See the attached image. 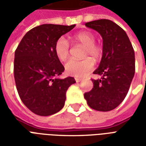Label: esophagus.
<instances>
[{
  "label": "esophagus",
  "mask_w": 146,
  "mask_h": 146,
  "mask_svg": "<svg viewBox=\"0 0 146 146\" xmlns=\"http://www.w3.org/2000/svg\"><path fill=\"white\" fill-rule=\"evenodd\" d=\"M75 80H76V83H80L81 80H82L80 79V78H75Z\"/></svg>",
  "instance_id": "34e87169"
}]
</instances>
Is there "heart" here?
Returning <instances> with one entry per match:
<instances>
[{
    "instance_id": "heart-1",
    "label": "heart",
    "mask_w": 146,
    "mask_h": 146,
    "mask_svg": "<svg viewBox=\"0 0 146 146\" xmlns=\"http://www.w3.org/2000/svg\"><path fill=\"white\" fill-rule=\"evenodd\" d=\"M73 41L84 46L83 50V57H92L98 61L102 54V49L100 46L95 44V37L90 32H80L73 36ZM54 52L58 59L62 62L66 61L70 55V44L63 36L58 39L54 46ZM94 62L90 58L83 60L68 61L65 65V71L67 75L76 77H83L93 70Z\"/></svg>"
}]
</instances>
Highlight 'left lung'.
Wrapping results in <instances>:
<instances>
[{
  "label": "left lung",
  "instance_id": "1",
  "mask_svg": "<svg viewBox=\"0 0 146 146\" xmlns=\"http://www.w3.org/2000/svg\"><path fill=\"white\" fill-rule=\"evenodd\" d=\"M102 37V57L94 74L101 79L92 80L93 88L84 93L88 105L93 110L107 112L114 110L125 98L135 76V51L127 33L113 21L99 19L85 23Z\"/></svg>",
  "mask_w": 146,
  "mask_h": 146
}]
</instances>
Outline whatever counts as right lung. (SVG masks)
<instances>
[{"label": "right lung", "instance_id": "1", "mask_svg": "<svg viewBox=\"0 0 146 146\" xmlns=\"http://www.w3.org/2000/svg\"><path fill=\"white\" fill-rule=\"evenodd\" d=\"M76 25L43 24L28 31L15 51L14 77L23 104L39 116H50L63 108L69 87L76 83L69 76L57 77L65 68L54 52L58 39Z\"/></svg>", "mask_w": 146, "mask_h": 146}]
</instances>
